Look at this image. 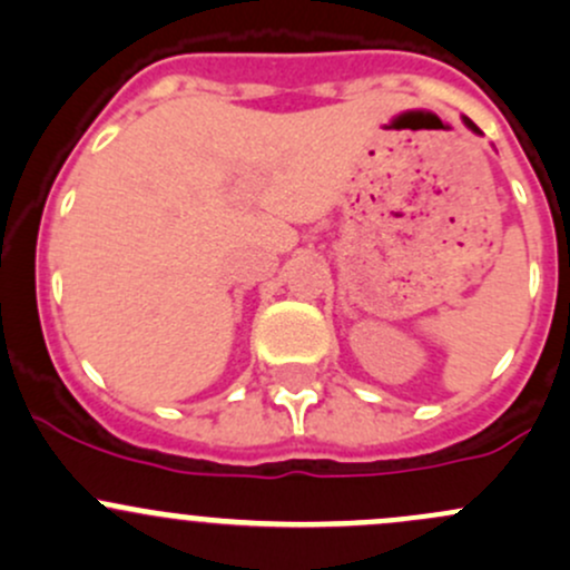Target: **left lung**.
<instances>
[{
	"instance_id": "1",
	"label": "left lung",
	"mask_w": 570,
	"mask_h": 570,
	"mask_svg": "<svg viewBox=\"0 0 570 570\" xmlns=\"http://www.w3.org/2000/svg\"><path fill=\"white\" fill-rule=\"evenodd\" d=\"M463 122H466V126H469V128H472V131H478V126H474V122H472V120H469V117H463Z\"/></svg>"
}]
</instances>
